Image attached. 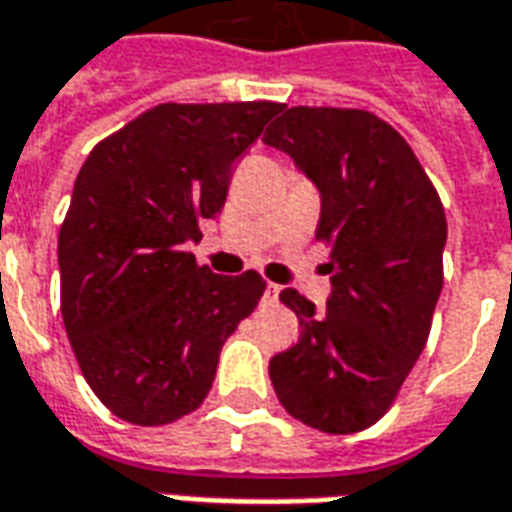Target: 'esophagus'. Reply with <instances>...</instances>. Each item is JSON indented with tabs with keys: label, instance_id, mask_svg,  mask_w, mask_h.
I'll use <instances>...</instances> for the list:
<instances>
[{
	"label": "esophagus",
	"instance_id": "1",
	"mask_svg": "<svg viewBox=\"0 0 512 512\" xmlns=\"http://www.w3.org/2000/svg\"><path fill=\"white\" fill-rule=\"evenodd\" d=\"M279 293H282V288L271 282L266 288V293H263V304H279Z\"/></svg>",
	"mask_w": 512,
	"mask_h": 512
}]
</instances>
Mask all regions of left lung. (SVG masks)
I'll use <instances>...</instances> for the list:
<instances>
[{
    "label": "left lung",
    "instance_id": "1",
    "mask_svg": "<svg viewBox=\"0 0 512 512\" xmlns=\"http://www.w3.org/2000/svg\"><path fill=\"white\" fill-rule=\"evenodd\" d=\"M263 142L285 150L321 191L315 235L329 246L332 296L315 310L299 290V343L268 376L290 417L323 433L376 425L428 343L444 285L447 216L403 136L365 109L290 106Z\"/></svg>",
    "mask_w": 512,
    "mask_h": 512
}]
</instances>
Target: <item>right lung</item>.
Instances as JSON below:
<instances>
[{
  "label": "right lung",
  "mask_w": 512,
  "mask_h": 512,
  "mask_svg": "<svg viewBox=\"0 0 512 512\" xmlns=\"http://www.w3.org/2000/svg\"><path fill=\"white\" fill-rule=\"evenodd\" d=\"M282 104H158L101 139L60 227V310L82 376L115 417L169 425L208 397L224 340L266 290L197 266L233 167Z\"/></svg>",
  "instance_id": "1"
}]
</instances>
